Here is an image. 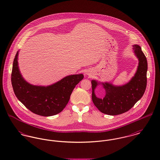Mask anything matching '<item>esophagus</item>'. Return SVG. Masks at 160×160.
<instances>
[{
    "label": "esophagus",
    "instance_id": "1",
    "mask_svg": "<svg viewBox=\"0 0 160 160\" xmlns=\"http://www.w3.org/2000/svg\"><path fill=\"white\" fill-rule=\"evenodd\" d=\"M86 74H87V75H88V76H90V73H89L88 72H86Z\"/></svg>",
    "mask_w": 160,
    "mask_h": 160
}]
</instances>
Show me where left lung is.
Masks as SVG:
<instances>
[{
  "instance_id": "obj_1",
  "label": "left lung",
  "mask_w": 160,
  "mask_h": 160,
  "mask_svg": "<svg viewBox=\"0 0 160 160\" xmlns=\"http://www.w3.org/2000/svg\"><path fill=\"white\" fill-rule=\"evenodd\" d=\"M132 48L139 63L136 72L131 80L123 86H114L110 82H98L92 80V98L94 105L102 113L116 116L129 111L143 96L147 86V61L138 44ZM101 84L105 88L106 95L102 99L96 97L94 89Z\"/></svg>"
}]
</instances>
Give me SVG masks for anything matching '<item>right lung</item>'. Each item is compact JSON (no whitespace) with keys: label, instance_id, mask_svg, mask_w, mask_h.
Masks as SVG:
<instances>
[{"label":"right lung","instance_id":"right-lung-1","mask_svg":"<svg viewBox=\"0 0 160 160\" xmlns=\"http://www.w3.org/2000/svg\"><path fill=\"white\" fill-rule=\"evenodd\" d=\"M18 52L15 56L12 72V84L17 98L35 114L48 117L60 113L69 102L73 89L84 78V75H69L48 86L30 84L20 73Z\"/></svg>","mask_w":160,"mask_h":160}]
</instances>
